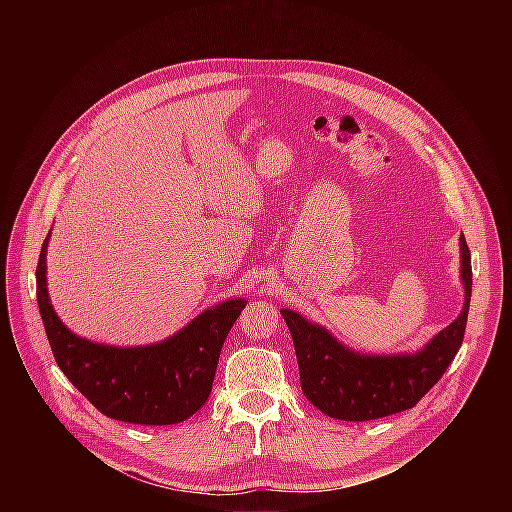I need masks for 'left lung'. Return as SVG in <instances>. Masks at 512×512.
I'll use <instances>...</instances> for the list:
<instances>
[{
  "label": "left lung",
  "instance_id": "1",
  "mask_svg": "<svg viewBox=\"0 0 512 512\" xmlns=\"http://www.w3.org/2000/svg\"><path fill=\"white\" fill-rule=\"evenodd\" d=\"M460 249L466 289L462 314L415 354H358L322 326L310 324L291 310H281L294 338L302 391L314 407L342 421H371L415 407L444 377L462 346L472 296V261L464 235Z\"/></svg>",
  "mask_w": 512,
  "mask_h": 512
}]
</instances>
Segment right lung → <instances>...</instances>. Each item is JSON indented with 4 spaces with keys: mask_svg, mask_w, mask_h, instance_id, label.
Returning a JSON list of instances; mask_svg holds the SVG:
<instances>
[{
    "mask_svg": "<svg viewBox=\"0 0 512 512\" xmlns=\"http://www.w3.org/2000/svg\"><path fill=\"white\" fill-rule=\"evenodd\" d=\"M36 267V296L60 371L103 415L137 425L186 421L208 399L218 356L245 300L202 312L172 338L137 348L95 344L72 334L52 310L46 289V247Z\"/></svg>",
    "mask_w": 512,
    "mask_h": 512,
    "instance_id": "1",
    "label": "right lung"
}]
</instances>
